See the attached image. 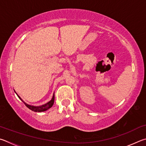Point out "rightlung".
Segmentation results:
<instances>
[{
  "label": "right lung",
  "mask_w": 146,
  "mask_h": 146,
  "mask_svg": "<svg viewBox=\"0 0 146 146\" xmlns=\"http://www.w3.org/2000/svg\"><path fill=\"white\" fill-rule=\"evenodd\" d=\"M15 93H16V92H15ZM18 97H19L20 100H21L23 102V103L25 104V105L28 108L31 110L33 111H36V112H42V111H44L47 110L48 109H49L50 108H51V107L52 106L53 104H54V94L52 99H51V100L49 102H48L47 103H46L45 104H43V105L40 106H34L29 105V104H27V103H25V102L23 101L22 99L20 98L19 96H18Z\"/></svg>",
  "instance_id": "1"
}]
</instances>
